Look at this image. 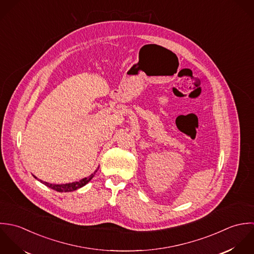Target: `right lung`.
I'll return each instance as SVG.
<instances>
[{
  "mask_svg": "<svg viewBox=\"0 0 254 254\" xmlns=\"http://www.w3.org/2000/svg\"><path fill=\"white\" fill-rule=\"evenodd\" d=\"M98 169H99V167H98V168L96 169V171H95L93 174H91L89 177L84 178V179H82V180H80V181H78V182H73V183L64 184V185L49 184V183H47V182H43V181H40V182H41L43 185L47 186L48 188H50V189L54 190H56V191H59V192H69V191L76 190H78V189H80V188L84 187L86 184H88V183L92 180V178L94 177V175L96 174V172L98 171ZM34 178H35V179H37L36 177H34Z\"/></svg>",
  "mask_w": 254,
  "mask_h": 254,
  "instance_id": "right-lung-1",
  "label": "right lung"
}]
</instances>
